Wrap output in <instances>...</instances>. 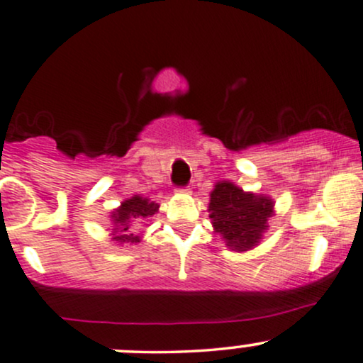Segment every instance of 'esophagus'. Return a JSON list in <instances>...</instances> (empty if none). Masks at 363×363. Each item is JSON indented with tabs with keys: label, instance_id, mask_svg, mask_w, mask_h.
Here are the masks:
<instances>
[{
	"label": "esophagus",
	"instance_id": "obj_1",
	"mask_svg": "<svg viewBox=\"0 0 363 363\" xmlns=\"http://www.w3.org/2000/svg\"><path fill=\"white\" fill-rule=\"evenodd\" d=\"M177 191H179V193H189L191 187L189 186H182V187H177Z\"/></svg>",
	"mask_w": 363,
	"mask_h": 363
}]
</instances>
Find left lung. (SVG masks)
<instances>
[{"label": "left lung", "instance_id": "1", "mask_svg": "<svg viewBox=\"0 0 363 363\" xmlns=\"http://www.w3.org/2000/svg\"><path fill=\"white\" fill-rule=\"evenodd\" d=\"M274 203L265 196L245 193L231 182H218L209 199V218L231 250L245 252L259 243L272 216Z\"/></svg>", "mask_w": 363, "mask_h": 363}]
</instances>
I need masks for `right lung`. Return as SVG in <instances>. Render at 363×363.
<instances>
[{
    "label": "right lung",
    "instance_id": "obj_1",
    "mask_svg": "<svg viewBox=\"0 0 363 363\" xmlns=\"http://www.w3.org/2000/svg\"><path fill=\"white\" fill-rule=\"evenodd\" d=\"M159 209V204L154 201H148L140 196H133L132 199H126L121 203V206L116 211L111 213L113 221H115L116 228L113 231V240L120 243H137L140 238L135 235L133 225L143 223L147 218L154 216Z\"/></svg>",
    "mask_w": 363,
    "mask_h": 363
}]
</instances>
